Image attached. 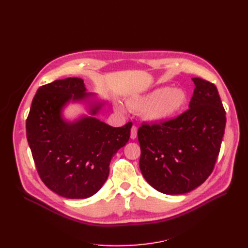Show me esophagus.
Listing matches in <instances>:
<instances>
[{
    "label": "esophagus",
    "mask_w": 248,
    "mask_h": 248,
    "mask_svg": "<svg viewBox=\"0 0 248 248\" xmlns=\"http://www.w3.org/2000/svg\"><path fill=\"white\" fill-rule=\"evenodd\" d=\"M137 136H138V128L136 126H132L131 127V132H130V138L132 140H134V139H137Z\"/></svg>",
    "instance_id": "34e87169"
}]
</instances>
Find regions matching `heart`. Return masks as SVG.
<instances>
[{
	"instance_id": "1",
	"label": "heart",
	"mask_w": 248,
	"mask_h": 248,
	"mask_svg": "<svg viewBox=\"0 0 248 248\" xmlns=\"http://www.w3.org/2000/svg\"><path fill=\"white\" fill-rule=\"evenodd\" d=\"M187 95L183 89L160 87L146 94L129 97L126 104L131 110L142 112L144 118L152 123H163L178 115L185 107ZM117 109L123 111L117 104Z\"/></svg>"
}]
</instances>
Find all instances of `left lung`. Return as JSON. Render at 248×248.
I'll return each mask as SVG.
<instances>
[{
	"mask_svg": "<svg viewBox=\"0 0 248 248\" xmlns=\"http://www.w3.org/2000/svg\"><path fill=\"white\" fill-rule=\"evenodd\" d=\"M189 108L159 124H142L138 131L140 169L153 188L166 194L196 189L211 175L226 127V110L214 84L192 78Z\"/></svg>",
	"mask_w": 248,
	"mask_h": 248,
	"instance_id": "8db88e82",
	"label": "left lung"
}]
</instances>
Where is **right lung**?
<instances>
[{
	"instance_id": "1",
	"label": "right lung",
	"mask_w": 248,
	"mask_h": 248,
	"mask_svg": "<svg viewBox=\"0 0 248 248\" xmlns=\"http://www.w3.org/2000/svg\"><path fill=\"white\" fill-rule=\"evenodd\" d=\"M78 78L59 79L37 90L27 119V139L37 171L50 190L68 199H87L107 181L109 162L130 138L132 123L111 127L97 115L106 102L94 100ZM69 102L89 103L91 116L66 122Z\"/></svg>"
}]
</instances>
